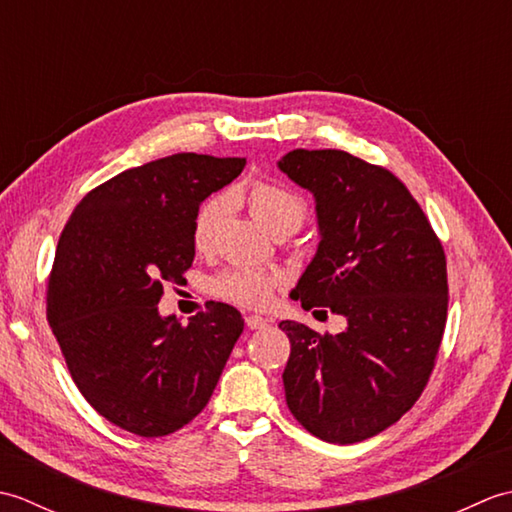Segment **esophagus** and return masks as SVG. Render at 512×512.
I'll list each match as a JSON object with an SVG mask.
<instances>
[{"mask_svg":"<svg viewBox=\"0 0 512 512\" xmlns=\"http://www.w3.org/2000/svg\"><path fill=\"white\" fill-rule=\"evenodd\" d=\"M246 325L250 330H264V328H268L270 321L264 319V317H259V314H248Z\"/></svg>","mask_w":512,"mask_h":512,"instance_id":"1","label":"esophagus"}]
</instances>
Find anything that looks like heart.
<instances>
[{
	"mask_svg": "<svg viewBox=\"0 0 512 512\" xmlns=\"http://www.w3.org/2000/svg\"><path fill=\"white\" fill-rule=\"evenodd\" d=\"M248 209L262 222L270 233L277 237L297 233L308 220V204L299 193L284 187L275 180H253L244 191ZM231 209V198L226 193L211 195L200 204L193 217V246L198 250H209L215 242L217 231L226 220ZM279 277L264 273V270L235 266L209 279V292L213 297L235 303L242 308H266L275 299L279 288Z\"/></svg>",
	"mask_w": 512,
	"mask_h": 512,
	"instance_id": "1",
	"label": "heart"
}]
</instances>
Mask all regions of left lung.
I'll return each instance as SVG.
<instances>
[{"mask_svg": "<svg viewBox=\"0 0 512 512\" xmlns=\"http://www.w3.org/2000/svg\"><path fill=\"white\" fill-rule=\"evenodd\" d=\"M279 169L314 193L321 231L292 299L347 319L341 334L279 323L290 339L288 409L325 442H361L405 416L429 383L447 325V257L389 169L339 149H295Z\"/></svg>", "mask_w": 512, "mask_h": 512, "instance_id": "8db88e82", "label": "left lung"}]
</instances>
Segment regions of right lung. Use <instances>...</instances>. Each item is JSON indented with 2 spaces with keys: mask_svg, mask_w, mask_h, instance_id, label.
<instances>
[{
  "mask_svg": "<svg viewBox=\"0 0 512 512\" xmlns=\"http://www.w3.org/2000/svg\"><path fill=\"white\" fill-rule=\"evenodd\" d=\"M244 158L173 154L92 189L63 226L46 317L83 398L116 427L160 438L211 400L244 319L211 301L187 325L162 319V284L193 264L200 202L233 182Z\"/></svg>",
  "mask_w": 512,
  "mask_h": 512,
  "instance_id": "obj_1",
  "label": "right lung"
}]
</instances>
